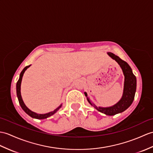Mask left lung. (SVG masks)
<instances>
[{
  "instance_id": "8db88e82",
  "label": "left lung",
  "mask_w": 153,
  "mask_h": 153,
  "mask_svg": "<svg viewBox=\"0 0 153 153\" xmlns=\"http://www.w3.org/2000/svg\"><path fill=\"white\" fill-rule=\"evenodd\" d=\"M108 54L120 65V68H122L124 76H125L123 94L121 99L116 104L111 106V107L102 108L97 107L94 104L92 103L89 98H88L87 93H85V97H87L88 103L98 111L104 113L106 115H115L117 113H122L125 111L132 104L136 91V77L134 75L132 68L126 62L124 61L118 56L111 52H108Z\"/></svg>"
}]
</instances>
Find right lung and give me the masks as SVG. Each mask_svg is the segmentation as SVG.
<instances>
[{"mask_svg":"<svg viewBox=\"0 0 153 153\" xmlns=\"http://www.w3.org/2000/svg\"><path fill=\"white\" fill-rule=\"evenodd\" d=\"M30 65L25 67V68H23V70L21 71V72L20 74L19 80L17 81V84H16V91H17V98H18V100H19V104L21 105V108L23 109V111L25 112L27 114H28V115L30 116L31 117H33V118H34V119H44L48 118V117H49L53 115V114H55V113L56 111H57L60 108H61L62 104L60 105H59V107L56 108V109H55L53 111H51V112H49V113H45V114H38V113H34L33 111H32L31 110H30L29 109H28L27 107V106L25 105V104H24V102L23 101V99H22V97H21V81H22V77H23V76L25 72V70L28 68V67H30Z\"/></svg>","mask_w":153,"mask_h":153,"instance_id":"add662e5","label":"right lung"}]
</instances>
